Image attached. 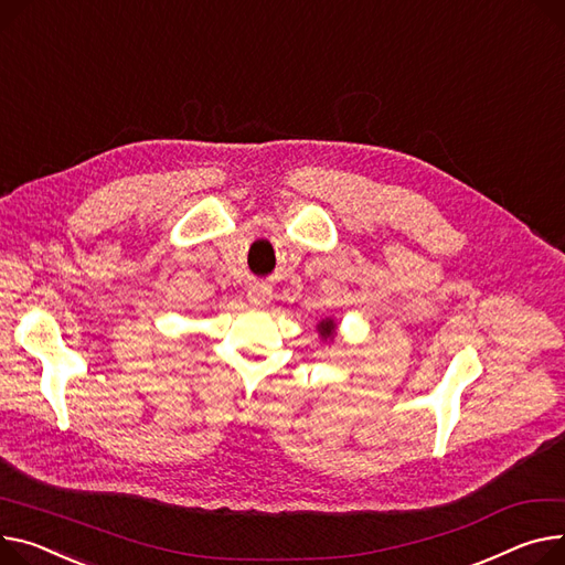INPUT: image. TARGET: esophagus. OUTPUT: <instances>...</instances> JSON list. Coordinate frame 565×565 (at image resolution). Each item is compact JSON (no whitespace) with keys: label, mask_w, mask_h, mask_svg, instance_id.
I'll return each mask as SVG.
<instances>
[{"label":"esophagus","mask_w":565,"mask_h":565,"mask_svg":"<svg viewBox=\"0 0 565 565\" xmlns=\"http://www.w3.org/2000/svg\"><path fill=\"white\" fill-rule=\"evenodd\" d=\"M247 299L252 307H266L270 299H273V288L266 284H254L247 292Z\"/></svg>","instance_id":"1"}]
</instances>
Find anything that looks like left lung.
Listing matches in <instances>:
<instances>
[{"label": "left lung", "mask_w": 565, "mask_h": 565, "mask_svg": "<svg viewBox=\"0 0 565 565\" xmlns=\"http://www.w3.org/2000/svg\"><path fill=\"white\" fill-rule=\"evenodd\" d=\"M320 333H322L324 338H331V333H333V322H331V320L320 322Z\"/></svg>", "instance_id": "obj_1"}]
</instances>
